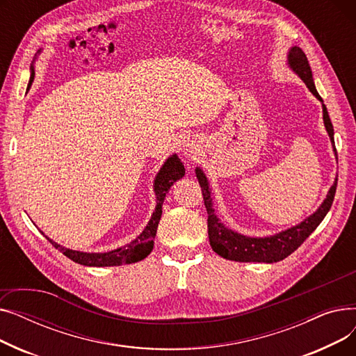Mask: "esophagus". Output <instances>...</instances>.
<instances>
[{
  "mask_svg": "<svg viewBox=\"0 0 356 356\" xmlns=\"http://www.w3.org/2000/svg\"><path fill=\"white\" fill-rule=\"evenodd\" d=\"M197 153V148H195L193 145H188L186 147V152H184V154L186 156H189V157H192L193 154H196Z\"/></svg>",
  "mask_w": 356,
  "mask_h": 356,
  "instance_id": "1",
  "label": "esophagus"
}]
</instances>
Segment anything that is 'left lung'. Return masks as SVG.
I'll return each mask as SVG.
<instances>
[{
  "label": "left lung",
  "instance_id": "obj_1",
  "mask_svg": "<svg viewBox=\"0 0 356 356\" xmlns=\"http://www.w3.org/2000/svg\"><path fill=\"white\" fill-rule=\"evenodd\" d=\"M289 63L291 69L300 76L310 92L313 95L321 99V95L317 93L314 83H313V76H312V69L307 62V58L305 51L300 47H293L289 53ZM323 102V101H322ZM323 121L326 131L329 133L330 141L333 144V149L336 159H338V153H336V147H334V140H333V125L329 118L327 109L323 105ZM196 177L200 184L202 195H203V202H204V208H207L208 212V234H209V242L212 250L227 259L231 261H239V263H277V261H282L286 257H289L291 252H294L298 247H300L306 238L319 227V223L323 220L326 213L329 212L334 193H336V186H338V177H336L333 186L330 188L325 202L322 203V207L317 209L312 216L305 219L302 223L298 225L280 232L273 236L267 238H250L244 236L241 234H236L228 228L223 227V223L219 222V219L215 215V211L212 208V197H211V191H209V184L207 177H204L203 172L200 168H196Z\"/></svg>",
  "mask_w": 356,
  "mask_h": 356
}]
</instances>
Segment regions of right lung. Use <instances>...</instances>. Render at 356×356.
Listing matches in <instances>:
<instances>
[{"mask_svg": "<svg viewBox=\"0 0 356 356\" xmlns=\"http://www.w3.org/2000/svg\"><path fill=\"white\" fill-rule=\"evenodd\" d=\"M34 79V70L31 67V76H30V83L29 88L31 85ZM184 176V165L180 161V159L175 154L170 159H168L164 165L161 167L160 173L157 175L156 180H154V192L157 196V207L156 211L149 219L148 225L145 227V229L141 232L140 236H137L133 242H129L128 245H125L124 248H118L114 251L109 252H81V251H72L67 248L60 247L59 244H56L51 239L50 244L59 250L62 254H65L67 258H70L72 261L82 266H89V267H117V266H122V264H133L137 263V261L144 259L149 252L153 250L154 245V238L157 234V227L159 222L161 218V204L164 202V197L167 195V192L170 191V188L173 186V183L176 180H179L180 177Z\"/></svg>", "mask_w": 356, "mask_h": 356, "instance_id": "right-lung-1", "label": "right lung"}]
</instances>
